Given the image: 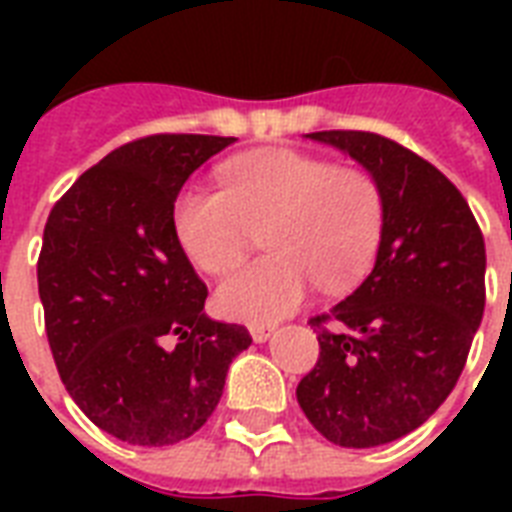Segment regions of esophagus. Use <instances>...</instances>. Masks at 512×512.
<instances>
[{"instance_id":"34e87169","label":"esophagus","mask_w":512,"mask_h":512,"mask_svg":"<svg viewBox=\"0 0 512 512\" xmlns=\"http://www.w3.org/2000/svg\"><path fill=\"white\" fill-rule=\"evenodd\" d=\"M273 332H276V329L265 327V324H255V327H249V335H252V340L255 342H268L273 337Z\"/></svg>"}]
</instances>
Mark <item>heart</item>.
I'll list each match as a JSON object with an SVG mask.
<instances>
[{"instance_id": "b5f03b06", "label": "heart", "mask_w": 512, "mask_h": 512, "mask_svg": "<svg viewBox=\"0 0 512 512\" xmlns=\"http://www.w3.org/2000/svg\"><path fill=\"white\" fill-rule=\"evenodd\" d=\"M220 188H185L172 207V228L193 268L209 276L233 271L263 233L271 255L217 289V311L228 319L273 324L295 313L313 284L345 292L372 268L385 199L369 172L265 148L228 159Z\"/></svg>"}]
</instances>
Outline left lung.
<instances>
[{
    "instance_id": "left-lung-1",
    "label": "left lung",
    "mask_w": 512,
    "mask_h": 512,
    "mask_svg": "<svg viewBox=\"0 0 512 512\" xmlns=\"http://www.w3.org/2000/svg\"><path fill=\"white\" fill-rule=\"evenodd\" d=\"M305 138L377 180L385 228L361 287L311 319L321 353L297 404L332 444H390L420 428L460 380L484 316V236L449 177L396 140L356 130Z\"/></svg>"
}]
</instances>
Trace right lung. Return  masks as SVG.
<instances>
[{
	"label": "right lung",
	"instance_id": "1",
	"mask_svg": "<svg viewBox=\"0 0 512 512\" xmlns=\"http://www.w3.org/2000/svg\"><path fill=\"white\" fill-rule=\"evenodd\" d=\"M236 138L151 135L116 148L52 207L36 279L68 396L108 436H193L252 337L204 313L207 287L177 244L183 183Z\"/></svg>",
	"mask_w": 512,
	"mask_h": 512
}]
</instances>
